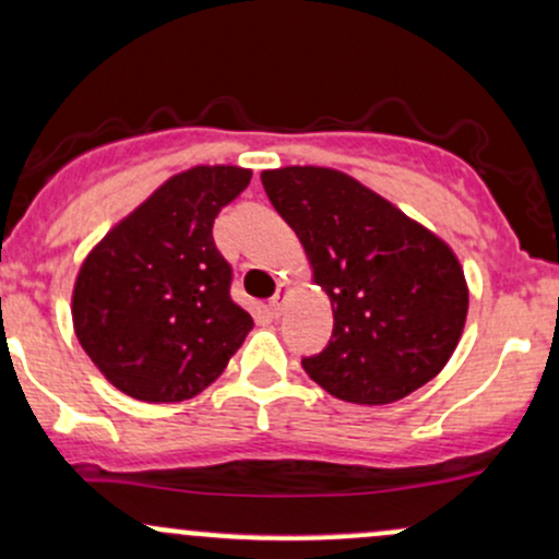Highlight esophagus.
I'll use <instances>...</instances> for the list:
<instances>
[{
	"instance_id": "34e87169",
	"label": "esophagus",
	"mask_w": 559,
	"mask_h": 559,
	"mask_svg": "<svg viewBox=\"0 0 559 559\" xmlns=\"http://www.w3.org/2000/svg\"><path fill=\"white\" fill-rule=\"evenodd\" d=\"M286 292H289V284H278V292H275V297L270 299V312H273V316H281V310H284Z\"/></svg>"
}]
</instances>
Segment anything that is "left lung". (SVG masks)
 <instances>
[{
  "instance_id": "left-lung-1",
  "label": "left lung",
  "mask_w": 559,
  "mask_h": 559,
  "mask_svg": "<svg viewBox=\"0 0 559 559\" xmlns=\"http://www.w3.org/2000/svg\"><path fill=\"white\" fill-rule=\"evenodd\" d=\"M262 186L334 312L326 349L302 360L312 382L340 401L384 406L438 377L469 308L449 243L340 169H265Z\"/></svg>"
}]
</instances>
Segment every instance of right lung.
<instances>
[{
	"instance_id": "add662e5",
	"label": "right lung",
	"mask_w": 559,
	"mask_h": 559,
	"mask_svg": "<svg viewBox=\"0 0 559 559\" xmlns=\"http://www.w3.org/2000/svg\"><path fill=\"white\" fill-rule=\"evenodd\" d=\"M251 169L214 164L169 177L79 267L71 318L97 371L134 401L180 403L210 388L254 326L230 299L214 247L219 210Z\"/></svg>"
}]
</instances>
